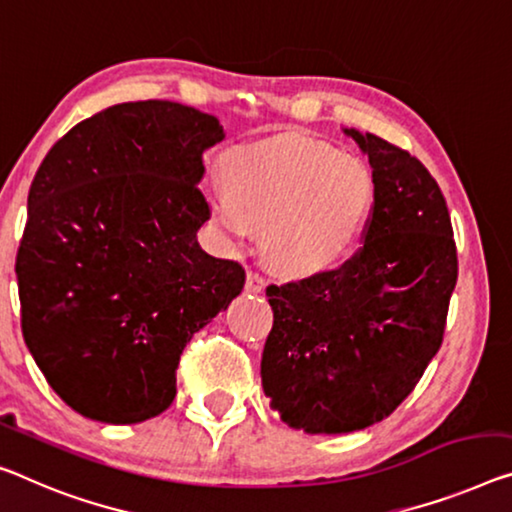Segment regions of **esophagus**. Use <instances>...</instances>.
<instances>
[{
  "label": "esophagus",
  "instance_id": "obj_1",
  "mask_svg": "<svg viewBox=\"0 0 512 512\" xmlns=\"http://www.w3.org/2000/svg\"><path fill=\"white\" fill-rule=\"evenodd\" d=\"M245 288H247V293H254V295H258V293H263L265 290V277L263 274H258V272H247V283H245Z\"/></svg>",
  "mask_w": 512,
  "mask_h": 512
}]
</instances>
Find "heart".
<instances>
[{
  "mask_svg": "<svg viewBox=\"0 0 512 512\" xmlns=\"http://www.w3.org/2000/svg\"><path fill=\"white\" fill-rule=\"evenodd\" d=\"M224 190L210 215L235 245L265 231L267 261L290 277H313L343 263L366 229L373 176L355 155L286 132L233 148Z\"/></svg>",
  "mask_w": 512,
  "mask_h": 512,
  "instance_id": "obj_1",
  "label": "heart"
}]
</instances>
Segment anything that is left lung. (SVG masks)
I'll use <instances>...</instances> for the list:
<instances>
[{"label":"left lung","mask_w":512,"mask_h":512,"mask_svg":"<svg viewBox=\"0 0 512 512\" xmlns=\"http://www.w3.org/2000/svg\"><path fill=\"white\" fill-rule=\"evenodd\" d=\"M373 169L364 247L309 279L267 286L274 325L261 377L290 428L341 435L410 396L444 338L458 281L451 215L437 180L403 148L345 128Z\"/></svg>","instance_id":"8db88e82"}]
</instances>
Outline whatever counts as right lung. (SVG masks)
Returning <instances> with one entry per match:
<instances>
[{"label":"right lung","mask_w":512,"mask_h":512,"mask_svg":"<svg viewBox=\"0 0 512 512\" xmlns=\"http://www.w3.org/2000/svg\"><path fill=\"white\" fill-rule=\"evenodd\" d=\"M224 137L194 107L123 102L68 130L36 171L15 258L22 336L86 419L167 410L185 345L245 286V267L196 240L210 219L203 151Z\"/></svg>","instance_id":"obj_1"}]
</instances>
